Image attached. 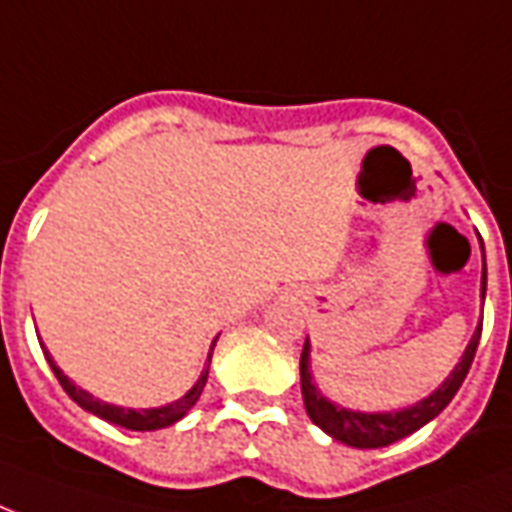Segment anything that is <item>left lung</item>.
Returning <instances> with one entry per match:
<instances>
[{"instance_id":"8db88e82","label":"left lung","mask_w":512,"mask_h":512,"mask_svg":"<svg viewBox=\"0 0 512 512\" xmlns=\"http://www.w3.org/2000/svg\"><path fill=\"white\" fill-rule=\"evenodd\" d=\"M483 298H486V252H483L481 273V300ZM481 327L483 319L475 327L473 338L464 346V354L459 357L454 370L448 373L446 381L432 395L424 397V400L408 405V408H397V411H354V408H343V405L327 400L319 392V386L314 384V376H311V343L306 338L303 354H300V392H303V405H306L308 419L314 421L322 432H327L330 438L341 440V443L351 448H384L389 443L408 438L416 429L429 424L454 400L464 376H467V370L473 365L475 349H478V341H481Z\"/></svg>"}]
</instances>
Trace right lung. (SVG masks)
<instances>
[{
    "label": "right lung",
    "instance_id": "right-lung-1",
    "mask_svg": "<svg viewBox=\"0 0 512 512\" xmlns=\"http://www.w3.org/2000/svg\"><path fill=\"white\" fill-rule=\"evenodd\" d=\"M214 343L217 338L212 341V349H209V357H206V365L201 370V376L195 381L190 389H187L185 395L174 400V403H166V405H158V408H123V405H112V403H104L99 397H93L91 392H85L83 386H77L72 378L66 376L64 370L58 368L53 357H50V351L45 349V343H42V351H45V360H48L50 370L56 373L58 384L64 386V392L72 397L74 403L80 405L83 411L93 413V416H99V419L109 421V424H117V427H126V429H134V432H152V429H163V427H171V424H177L182 416H187V411L198 403V397L204 392L206 386V378H209V365H212V351H214Z\"/></svg>",
    "mask_w": 512,
    "mask_h": 512
}]
</instances>
